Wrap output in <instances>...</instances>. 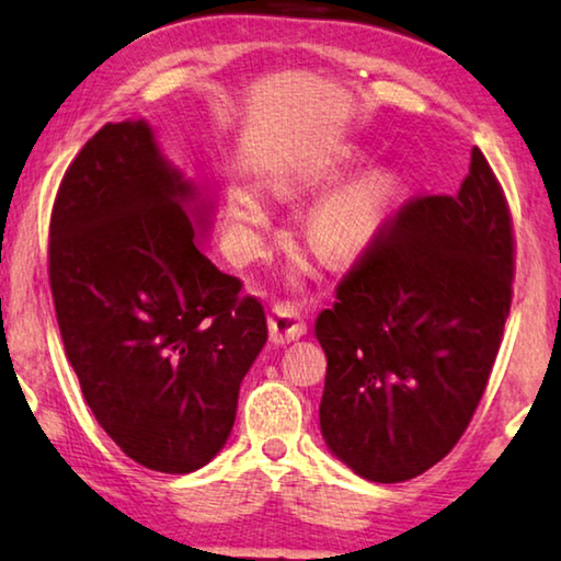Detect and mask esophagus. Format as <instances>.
<instances>
[{"label": "esophagus", "mask_w": 561, "mask_h": 561, "mask_svg": "<svg viewBox=\"0 0 561 561\" xmlns=\"http://www.w3.org/2000/svg\"><path fill=\"white\" fill-rule=\"evenodd\" d=\"M267 329H271V339L275 344H288V341H296L306 334V316L300 313L296 304L280 300L267 316Z\"/></svg>", "instance_id": "1"}]
</instances>
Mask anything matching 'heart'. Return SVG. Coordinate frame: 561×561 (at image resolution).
I'll list each match as a JSON object with an SVG mask.
<instances>
[{"mask_svg": "<svg viewBox=\"0 0 561 561\" xmlns=\"http://www.w3.org/2000/svg\"><path fill=\"white\" fill-rule=\"evenodd\" d=\"M227 217L240 248L255 250L261 245V227L267 220L261 194L248 186H234L227 199ZM379 225V199L364 186L334 194L313 209L308 220V238L321 255L344 261L359 253Z\"/></svg>", "mask_w": 561, "mask_h": 561, "instance_id": "obj_1", "label": "heart"}]
</instances>
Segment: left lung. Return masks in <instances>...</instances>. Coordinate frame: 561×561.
Masks as SVG:
<instances>
[{
    "label": "left lung",
    "mask_w": 561,
    "mask_h": 561,
    "mask_svg": "<svg viewBox=\"0 0 561 561\" xmlns=\"http://www.w3.org/2000/svg\"><path fill=\"white\" fill-rule=\"evenodd\" d=\"M514 220L481 149L458 194H420L371 234L316 319L321 435L354 473L410 481L456 448L514 298Z\"/></svg>",
    "instance_id": "8db88e82"
}]
</instances>
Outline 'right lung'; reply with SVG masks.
I'll list each match as a JSON object with an SVG mask.
<instances>
[{"instance_id": "obj_1", "label": "right lung", "mask_w": 561, "mask_h": 561, "mask_svg": "<svg viewBox=\"0 0 561 561\" xmlns=\"http://www.w3.org/2000/svg\"><path fill=\"white\" fill-rule=\"evenodd\" d=\"M192 197L149 124L124 121L85 141L50 215L65 356L111 440L159 473H192L220 453L267 339L261 300L194 242Z\"/></svg>"}]
</instances>
